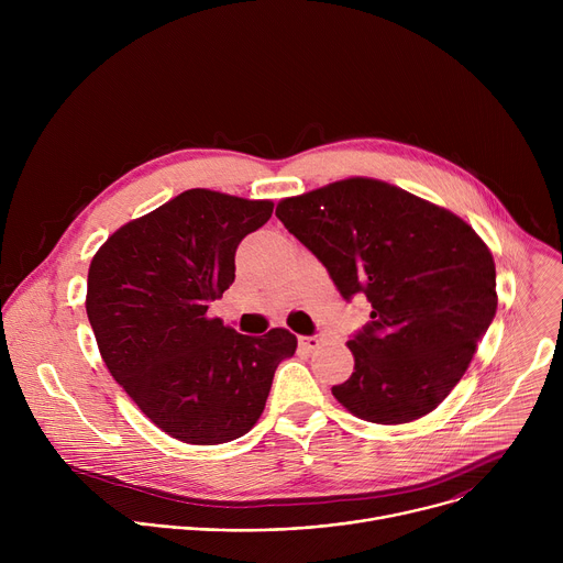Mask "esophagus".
<instances>
[{"instance_id": "1", "label": "esophagus", "mask_w": 563, "mask_h": 563, "mask_svg": "<svg viewBox=\"0 0 563 563\" xmlns=\"http://www.w3.org/2000/svg\"><path fill=\"white\" fill-rule=\"evenodd\" d=\"M300 347L302 350H307V352H313L320 343H323V339H320V336H300Z\"/></svg>"}]
</instances>
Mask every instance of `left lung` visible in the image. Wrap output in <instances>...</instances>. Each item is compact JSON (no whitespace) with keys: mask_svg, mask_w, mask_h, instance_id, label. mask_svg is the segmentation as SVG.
<instances>
[{"mask_svg":"<svg viewBox=\"0 0 563 563\" xmlns=\"http://www.w3.org/2000/svg\"><path fill=\"white\" fill-rule=\"evenodd\" d=\"M280 222L325 265L343 298L365 294L369 323L332 387L354 417L400 426L437 410L497 311L493 252L463 218L374 178L283 198Z\"/></svg>","mask_w":563,"mask_h":563,"instance_id":"1","label":"left lung"}]
</instances>
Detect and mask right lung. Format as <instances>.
<instances>
[{
    "label": "right lung",
    "instance_id": "obj_1",
    "mask_svg": "<svg viewBox=\"0 0 563 563\" xmlns=\"http://www.w3.org/2000/svg\"><path fill=\"white\" fill-rule=\"evenodd\" d=\"M272 200L189 189L122 224L96 252L87 313L104 365L142 415L189 445H218L261 419L296 336L238 334L207 313L235 278V250Z\"/></svg>",
    "mask_w": 563,
    "mask_h": 563
}]
</instances>
